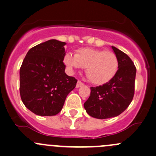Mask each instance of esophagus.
Wrapping results in <instances>:
<instances>
[{
    "mask_svg": "<svg viewBox=\"0 0 156 156\" xmlns=\"http://www.w3.org/2000/svg\"><path fill=\"white\" fill-rule=\"evenodd\" d=\"M83 83L82 82H81V81H78V82H77V83H76V88L81 87L83 86Z\"/></svg>",
    "mask_w": 156,
    "mask_h": 156,
    "instance_id": "obj_1",
    "label": "esophagus"
}]
</instances>
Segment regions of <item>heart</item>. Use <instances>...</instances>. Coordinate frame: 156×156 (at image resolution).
Masks as SVG:
<instances>
[{"label":"heart","instance_id":"b5f03b06","mask_svg":"<svg viewBox=\"0 0 156 156\" xmlns=\"http://www.w3.org/2000/svg\"><path fill=\"white\" fill-rule=\"evenodd\" d=\"M63 62L72 71L74 69L86 68L87 77L96 85L111 81L118 69V59L115 54L90 48L78 49L75 55L66 54Z\"/></svg>","mask_w":156,"mask_h":156}]
</instances>
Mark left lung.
Here are the masks:
<instances>
[{
    "label": "left lung",
    "instance_id": "1",
    "mask_svg": "<svg viewBox=\"0 0 156 156\" xmlns=\"http://www.w3.org/2000/svg\"><path fill=\"white\" fill-rule=\"evenodd\" d=\"M118 59V70L108 83L91 87L89 99L83 104L87 113L97 119H108L122 114L132 102L134 93L136 68L130 57L111 46Z\"/></svg>",
    "mask_w": 156,
    "mask_h": 156
}]
</instances>
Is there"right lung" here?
<instances>
[{
  "label": "right lung",
  "instance_id": "right-lung-1",
  "mask_svg": "<svg viewBox=\"0 0 156 156\" xmlns=\"http://www.w3.org/2000/svg\"><path fill=\"white\" fill-rule=\"evenodd\" d=\"M66 42L50 39L28 51L20 68V95L27 109L39 116L60 112L77 80L65 73Z\"/></svg>",
  "mask_w": 156,
  "mask_h": 156
}]
</instances>
